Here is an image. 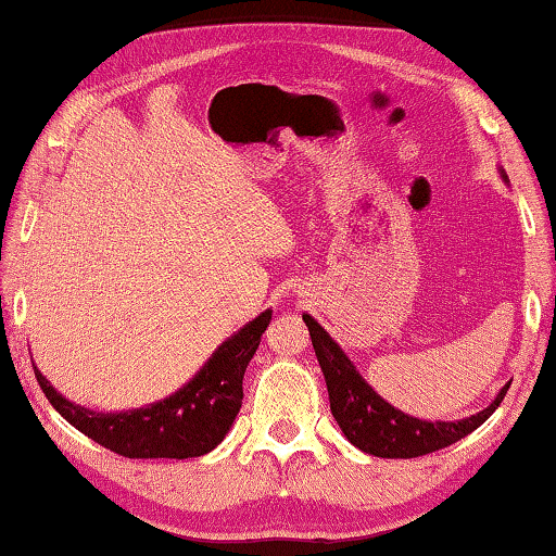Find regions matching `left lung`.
Here are the masks:
<instances>
[{
  "label": "left lung",
  "mask_w": 556,
  "mask_h": 556,
  "mask_svg": "<svg viewBox=\"0 0 556 556\" xmlns=\"http://www.w3.org/2000/svg\"><path fill=\"white\" fill-rule=\"evenodd\" d=\"M305 325L313 339L317 362L323 366L329 407H332L334 420L342 427L346 440L358 450L383 459H415L432 452H440L444 446L459 442L462 437L473 432L495 413V407L503 403L510 383L495 395V401L485 410L476 413L459 422H427L417 417L405 415L388 405L362 376L356 374L354 364L339 349L332 337L319 327L313 317L303 315Z\"/></svg>",
  "instance_id": "obj_1"
}]
</instances>
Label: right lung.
I'll return each mask as SVG.
<instances>
[{
	"label": "right lung",
	"mask_w": 556,
	"mask_h": 556,
	"mask_svg": "<svg viewBox=\"0 0 556 556\" xmlns=\"http://www.w3.org/2000/svg\"><path fill=\"white\" fill-rule=\"evenodd\" d=\"M270 325V309L227 339L202 371L165 401L129 413H92L73 405L34 366L36 381L75 430L126 459H190L217 446L243 401V374Z\"/></svg>",
	"instance_id": "right-lung-1"
}]
</instances>
